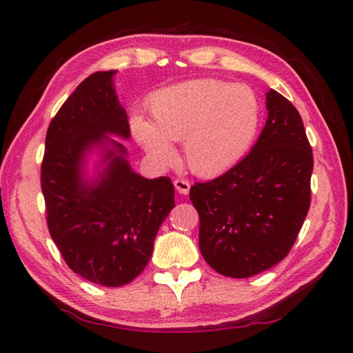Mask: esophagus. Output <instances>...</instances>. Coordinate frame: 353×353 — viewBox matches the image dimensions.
Here are the masks:
<instances>
[{
	"instance_id": "obj_1",
	"label": "esophagus",
	"mask_w": 353,
	"mask_h": 353,
	"mask_svg": "<svg viewBox=\"0 0 353 353\" xmlns=\"http://www.w3.org/2000/svg\"><path fill=\"white\" fill-rule=\"evenodd\" d=\"M174 187H176V190H177V193L188 194V191H190V182H188V181H183V179H176V181H174Z\"/></svg>"
}]
</instances>
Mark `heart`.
Instances as JSON below:
<instances>
[{"mask_svg": "<svg viewBox=\"0 0 353 353\" xmlns=\"http://www.w3.org/2000/svg\"><path fill=\"white\" fill-rule=\"evenodd\" d=\"M152 121L135 115L130 128L149 159L165 165L174 157L171 141H182L194 174L212 177L229 170L249 151L260 124V103L248 85L194 79L155 92Z\"/></svg>", "mask_w": 353, "mask_h": 353, "instance_id": "obj_1", "label": "heart"}]
</instances>
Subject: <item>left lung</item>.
<instances>
[{
    "label": "left lung",
    "instance_id": "left-lung-1",
    "mask_svg": "<svg viewBox=\"0 0 353 353\" xmlns=\"http://www.w3.org/2000/svg\"><path fill=\"white\" fill-rule=\"evenodd\" d=\"M268 119L250 152L224 174L196 182L199 249L225 277L246 279L290 254L312 201L313 151L294 105L266 93Z\"/></svg>",
    "mask_w": 353,
    "mask_h": 353
}]
</instances>
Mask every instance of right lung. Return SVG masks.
I'll use <instances>...</instances> for the list:
<instances>
[{
    "label": "right lung",
    "instance_id": "add662e5",
    "mask_svg": "<svg viewBox=\"0 0 353 353\" xmlns=\"http://www.w3.org/2000/svg\"><path fill=\"white\" fill-rule=\"evenodd\" d=\"M113 74L93 73L70 94L51 119L41 162L52 241L71 271L103 286H123L140 276L159 227L174 208L171 179L137 174L124 157L126 148L107 137L130 135ZM94 145L103 149L106 168L88 183L83 162Z\"/></svg>",
    "mask_w": 353,
    "mask_h": 353
}]
</instances>
